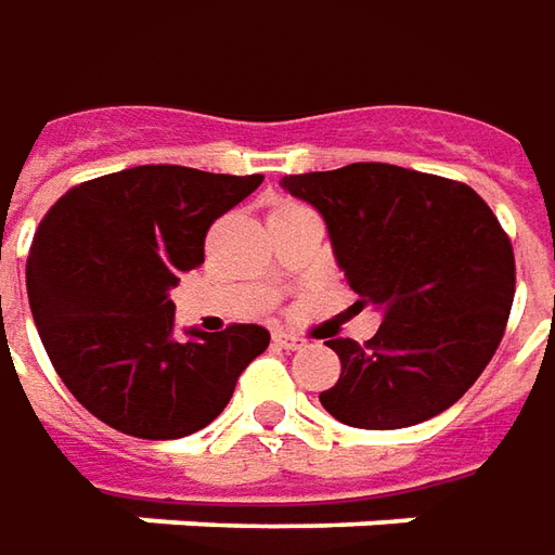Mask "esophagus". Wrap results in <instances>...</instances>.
I'll use <instances>...</instances> for the list:
<instances>
[{"instance_id": "esophagus-1", "label": "esophagus", "mask_w": 555, "mask_h": 555, "mask_svg": "<svg viewBox=\"0 0 555 555\" xmlns=\"http://www.w3.org/2000/svg\"><path fill=\"white\" fill-rule=\"evenodd\" d=\"M273 346H279V349H300V346H304V337L288 334V331H273Z\"/></svg>"}]
</instances>
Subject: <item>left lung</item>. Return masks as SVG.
<instances>
[{
  "instance_id": "8db88e82",
  "label": "left lung",
  "mask_w": 555,
  "mask_h": 555,
  "mask_svg": "<svg viewBox=\"0 0 555 555\" xmlns=\"http://www.w3.org/2000/svg\"><path fill=\"white\" fill-rule=\"evenodd\" d=\"M325 218L349 288L383 312L371 343L327 340L337 386L319 395L352 428H406L452 406L492 361L514 304V248L462 182L391 164L285 176Z\"/></svg>"
}]
</instances>
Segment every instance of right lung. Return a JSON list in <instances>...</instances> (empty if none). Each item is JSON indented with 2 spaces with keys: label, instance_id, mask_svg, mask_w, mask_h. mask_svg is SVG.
Returning <instances> with one entry per match:
<instances>
[{
  "label": "right lung",
  "instance_id": "obj_1",
  "mask_svg": "<svg viewBox=\"0 0 555 555\" xmlns=\"http://www.w3.org/2000/svg\"><path fill=\"white\" fill-rule=\"evenodd\" d=\"M263 176L133 167L75 184L41 218L26 258L29 309L78 404L145 440L206 428L240 373L270 346L261 325L176 340L179 276L203 263L215 218Z\"/></svg>",
  "mask_w": 555,
  "mask_h": 555
}]
</instances>
